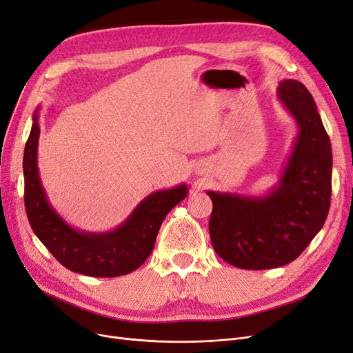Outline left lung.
I'll return each mask as SVG.
<instances>
[{"instance_id":"left-lung-1","label":"left lung","mask_w":353,"mask_h":353,"mask_svg":"<svg viewBox=\"0 0 353 353\" xmlns=\"http://www.w3.org/2000/svg\"><path fill=\"white\" fill-rule=\"evenodd\" d=\"M278 99L298 125L279 181L263 196L206 190L216 254L249 270L291 263L321 230L332 196V145L316 101L303 83L282 80Z\"/></svg>"}]
</instances>
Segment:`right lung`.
I'll return each instance as SVG.
<instances>
[{"label":"right lung","instance_id":"right-lung-1","mask_svg":"<svg viewBox=\"0 0 353 353\" xmlns=\"http://www.w3.org/2000/svg\"><path fill=\"white\" fill-rule=\"evenodd\" d=\"M39 108L24 147V205L36 237L67 269L96 278L128 275L151 254L165 215L188 196V186L152 192L123 223L108 232H87L71 227L52 208L39 177Z\"/></svg>","mask_w":353,"mask_h":353}]
</instances>
